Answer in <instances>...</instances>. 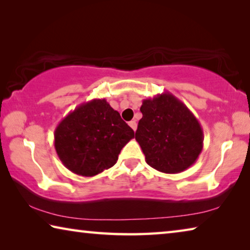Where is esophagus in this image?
I'll return each mask as SVG.
<instances>
[{
	"mask_svg": "<svg viewBox=\"0 0 250 250\" xmlns=\"http://www.w3.org/2000/svg\"><path fill=\"white\" fill-rule=\"evenodd\" d=\"M129 125L131 126V128H132V130H133V131L137 130V122H135L134 120L130 121V122H129Z\"/></svg>",
	"mask_w": 250,
	"mask_h": 250,
	"instance_id": "esophagus-1",
	"label": "esophagus"
}]
</instances>
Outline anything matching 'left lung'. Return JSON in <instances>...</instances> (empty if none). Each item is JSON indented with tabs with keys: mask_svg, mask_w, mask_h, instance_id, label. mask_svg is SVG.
Instances as JSON below:
<instances>
[{
	"mask_svg": "<svg viewBox=\"0 0 250 250\" xmlns=\"http://www.w3.org/2000/svg\"><path fill=\"white\" fill-rule=\"evenodd\" d=\"M135 140L151 167L176 174L196 162L204 134L200 122L181 100L166 91L142 101Z\"/></svg>",
	"mask_w": 250,
	"mask_h": 250,
	"instance_id": "1",
	"label": "left lung"
}]
</instances>
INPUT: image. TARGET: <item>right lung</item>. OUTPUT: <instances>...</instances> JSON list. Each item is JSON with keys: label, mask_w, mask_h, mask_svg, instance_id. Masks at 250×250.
I'll return each mask as SVG.
<instances>
[{"label": "right lung", "mask_w": 250, "mask_h": 250, "mask_svg": "<svg viewBox=\"0 0 250 250\" xmlns=\"http://www.w3.org/2000/svg\"><path fill=\"white\" fill-rule=\"evenodd\" d=\"M133 130L105 99L79 104L55 129L59 160L75 174L95 176L115 166Z\"/></svg>", "instance_id": "right-lung-1"}]
</instances>
